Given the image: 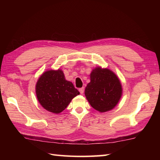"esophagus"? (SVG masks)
<instances>
[{
  "mask_svg": "<svg viewBox=\"0 0 160 160\" xmlns=\"http://www.w3.org/2000/svg\"><path fill=\"white\" fill-rule=\"evenodd\" d=\"M84 87H82V88H80V89H79L80 93L81 94H83V93H84Z\"/></svg>",
  "mask_w": 160,
  "mask_h": 160,
  "instance_id": "esophagus-1",
  "label": "esophagus"
}]
</instances>
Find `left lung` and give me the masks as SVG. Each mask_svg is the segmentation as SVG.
<instances>
[{"label":"left lung","mask_w":160,"mask_h":160,"mask_svg":"<svg viewBox=\"0 0 160 160\" xmlns=\"http://www.w3.org/2000/svg\"><path fill=\"white\" fill-rule=\"evenodd\" d=\"M91 106L100 113L111 111L122 96V87L113 71L101 67H95L90 73V82L84 90Z\"/></svg>","instance_id":"1"}]
</instances>
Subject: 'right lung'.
<instances>
[{
    "instance_id": "obj_1",
    "label": "right lung",
    "mask_w": 160,
    "mask_h": 160,
    "mask_svg": "<svg viewBox=\"0 0 160 160\" xmlns=\"http://www.w3.org/2000/svg\"><path fill=\"white\" fill-rule=\"evenodd\" d=\"M36 93L40 105L56 114L65 109L73 98L80 94L60 69L47 70L40 76L36 84Z\"/></svg>"
}]
</instances>
